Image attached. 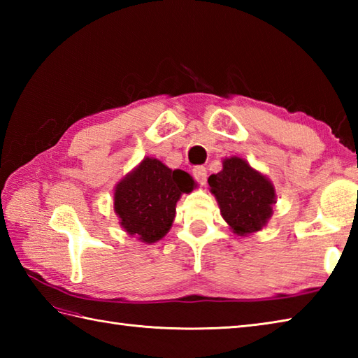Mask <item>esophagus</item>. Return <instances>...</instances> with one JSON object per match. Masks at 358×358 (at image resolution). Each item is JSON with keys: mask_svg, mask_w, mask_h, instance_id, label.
<instances>
[{"mask_svg": "<svg viewBox=\"0 0 358 358\" xmlns=\"http://www.w3.org/2000/svg\"><path fill=\"white\" fill-rule=\"evenodd\" d=\"M192 173H194L195 180L199 181L200 185H206V180H208V171H206V167L196 166V167H194V169H192Z\"/></svg>", "mask_w": 358, "mask_h": 358, "instance_id": "34e87169", "label": "esophagus"}]
</instances>
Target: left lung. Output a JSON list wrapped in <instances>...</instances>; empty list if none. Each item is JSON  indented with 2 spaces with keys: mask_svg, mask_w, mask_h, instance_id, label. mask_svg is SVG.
Listing matches in <instances>:
<instances>
[{
  "mask_svg": "<svg viewBox=\"0 0 358 358\" xmlns=\"http://www.w3.org/2000/svg\"><path fill=\"white\" fill-rule=\"evenodd\" d=\"M208 183L234 234L248 237L268 224L277 203L275 187L246 159L224 158L223 169L210 175Z\"/></svg>",
  "mask_w": 358,
  "mask_h": 358,
  "instance_id": "1",
  "label": "left lung"
}]
</instances>
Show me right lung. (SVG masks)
Wrapping results in <instances>:
<instances>
[{
  "label": "right lung",
  "instance_id": "obj_1",
  "mask_svg": "<svg viewBox=\"0 0 358 358\" xmlns=\"http://www.w3.org/2000/svg\"><path fill=\"white\" fill-rule=\"evenodd\" d=\"M194 187L187 172L172 171L159 159L144 157L113 189V210L127 235L150 245L169 232L177 201Z\"/></svg>",
  "mask_w": 358,
  "mask_h": 358
}]
</instances>
